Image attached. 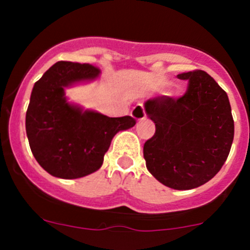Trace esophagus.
<instances>
[{
    "mask_svg": "<svg viewBox=\"0 0 250 250\" xmlns=\"http://www.w3.org/2000/svg\"><path fill=\"white\" fill-rule=\"evenodd\" d=\"M132 116L135 118L137 121H143L144 118L146 117L145 110H144V106L141 104H138L137 106L134 107L132 111Z\"/></svg>",
    "mask_w": 250,
    "mask_h": 250,
    "instance_id": "1",
    "label": "esophagus"
}]
</instances>
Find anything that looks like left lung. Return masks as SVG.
<instances>
[{
	"label": "left lung",
	"instance_id": "8db88e82",
	"mask_svg": "<svg viewBox=\"0 0 250 250\" xmlns=\"http://www.w3.org/2000/svg\"><path fill=\"white\" fill-rule=\"evenodd\" d=\"M188 81L183 97L146 100V115L156 132L144 144L147 170L174 190H191L208 183L225 163L234 125L225 90L202 70L179 74Z\"/></svg>",
	"mask_w": 250,
	"mask_h": 250
}]
</instances>
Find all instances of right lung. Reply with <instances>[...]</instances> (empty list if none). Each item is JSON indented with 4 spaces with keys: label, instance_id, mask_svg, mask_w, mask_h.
<instances>
[{
    "label": "right lung",
    "instance_id": "obj_1",
    "mask_svg": "<svg viewBox=\"0 0 250 250\" xmlns=\"http://www.w3.org/2000/svg\"><path fill=\"white\" fill-rule=\"evenodd\" d=\"M99 74L90 64L58 62L32 88L26 135L32 155L50 175L77 179L97 172L112 138L135 125L130 116L107 117L67 102L65 88L97 80Z\"/></svg>",
    "mask_w": 250,
    "mask_h": 250
}]
</instances>
